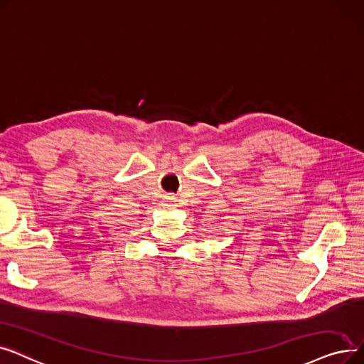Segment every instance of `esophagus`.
<instances>
[{"mask_svg": "<svg viewBox=\"0 0 364 364\" xmlns=\"http://www.w3.org/2000/svg\"><path fill=\"white\" fill-rule=\"evenodd\" d=\"M167 200H173V198H167ZM167 203H168V204H171V201H167ZM168 207H170V205H168Z\"/></svg>", "mask_w": 364, "mask_h": 364, "instance_id": "34e87169", "label": "esophagus"}]
</instances>
